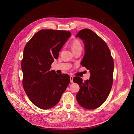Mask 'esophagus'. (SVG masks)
<instances>
[{"label":"esophagus","instance_id":"1","mask_svg":"<svg viewBox=\"0 0 134 134\" xmlns=\"http://www.w3.org/2000/svg\"><path fill=\"white\" fill-rule=\"evenodd\" d=\"M73 76H72V75H71L70 76V82H71V83H72L73 82Z\"/></svg>","mask_w":134,"mask_h":134}]
</instances>
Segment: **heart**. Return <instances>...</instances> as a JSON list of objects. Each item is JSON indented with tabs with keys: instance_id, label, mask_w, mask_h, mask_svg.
Returning <instances> with one entry per match:
<instances>
[{
	"instance_id": "obj_1",
	"label": "heart",
	"mask_w": 134,
	"mask_h": 134,
	"mask_svg": "<svg viewBox=\"0 0 134 134\" xmlns=\"http://www.w3.org/2000/svg\"><path fill=\"white\" fill-rule=\"evenodd\" d=\"M71 48L72 51H74L79 49H82L81 44L78 40H75L72 42Z\"/></svg>"
}]
</instances>
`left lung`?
Returning a JSON list of instances; mask_svg holds the SVG:
<instances>
[{"label":"left lung","mask_w":134,"mask_h":134,"mask_svg":"<svg viewBox=\"0 0 134 134\" xmlns=\"http://www.w3.org/2000/svg\"><path fill=\"white\" fill-rule=\"evenodd\" d=\"M75 37L84 44L85 54L80 64L91 74L90 79L85 82L79 77L73 79L80 87L76 98L83 108L94 109L105 101L110 93L114 68L113 59L106 43L91 30H81Z\"/></svg>","instance_id":"obj_1"}]
</instances>
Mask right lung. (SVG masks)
<instances>
[{
    "label": "right lung",
    "instance_id": "obj_1",
    "mask_svg": "<svg viewBox=\"0 0 134 134\" xmlns=\"http://www.w3.org/2000/svg\"><path fill=\"white\" fill-rule=\"evenodd\" d=\"M71 35L64 30H41L25 47L21 63L23 88L38 108L47 109L55 106L68 86V75H59L50 69Z\"/></svg>",
    "mask_w": 134,
    "mask_h": 134
}]
</instances>
